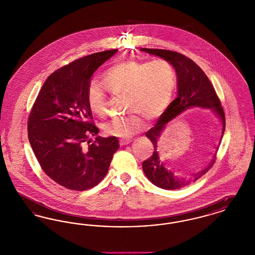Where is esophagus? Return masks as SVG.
<instances>
[{
    "mask_svg": "<svg viewBox=\"0 0 255 255\" xmlns=\"http://www.w3.org/2000/svg\"><path fill=\"white\" fill-rule=\"evenodd\" d=\"M120 142H121L122 145H125V144H128L129 142H131V139H130V138H127V137H126V138L124 137V138H121V139H120Z\"/></svg>",
    "mask_w": 255,
    "mask_h": 255,
    "instance_id": "34e87169",
    "label": "esophagus"
}]
</instances>
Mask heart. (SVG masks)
<instances>
[{
  "label": "heart",
  "mask_w": 255,
  "mask_h": 255,
  "mask_svg": "<svg viewBox=\"0 0 255 255\" xmlns=\"http://www.w3.org/2000/svg\"><path fill=\"white\" fill-rule=\"evenodd\" d=\"M102 85L91 82L87 88V103L99 117L108 113L107 90L117 96L125 95L130 114L103 124L106 133L129 136L145 127V119H158L169 107L177 87V73L169 61L128 59L109 68L102 76Z\"/></svg>",
  "instance_id": "heart-1"
}]
</instances>
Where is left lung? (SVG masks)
I'll list each match as a JSON object with an SVG mask.
<instances>
[{"mask_svg":"<svg viewBox=\"0 0 255 255\" xmlns=\"http://www.w3.org/2000/svg\"><path fill=\"white\" fill-rule=\"evenodd\" d=\"M141 50L169 61L174 66L178 76V97L170 103L169 107L163 115L159 117L157 124L145 133L146 136L153 143L155 150L151 157L146 158L142 162V169L149 181L158 187L166 190L179 189L196 182L204 176L213 166L216 156L213 157L206 167L198 171L190 177L176 176L173 172L163 166L158 157L157 144L162 130L170 121L180 115L184 110L198 106L203 108H212L218 114L223 123L224 133L226 128L225 113L214 87L206 73L194 61L180 52L167 49L143 48Z\"/></svg>","mask_w":255,"mask_h":255,"instance_id":"8db88e82","label":"left lung"}]
</instances>
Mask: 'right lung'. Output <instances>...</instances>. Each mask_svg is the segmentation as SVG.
Instances as JSON below:
<instances>
[{"mask_svg":"<svg viewBox=\"0 0 255 255\" xmlns=\"http://www.w3.org/2000/svg\"><path fill=\"white\" fill-rule=\"evenodd\" d=\"M118 49L93 53L51 73L42 86L27 120L28 139L37 160L51 180L84 191L106 176L119 149L117 136L98 133L87 103L91 76Z\"/></svg>","mask_w":255,"mask_h":255,"instance_id":"1","label":"right lung"}]
</instances>
